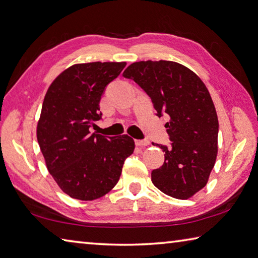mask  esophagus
<instances>
[{
  "mask_svg": "<svg viewBox=\"0 0 258 258\" xmlns=\"http://www.w3.org/2000/svg\"><path fill=\"white\" fill-rule=\"evenodd\" d=\"M149 145L148 140H136V146L138 147H146V146Z\"/></svg>",
  "mask_w": 258,
  "mask_h": 258,
  "instance_id": "34e87169",
  "label": "esophagus"
}]
</instances>
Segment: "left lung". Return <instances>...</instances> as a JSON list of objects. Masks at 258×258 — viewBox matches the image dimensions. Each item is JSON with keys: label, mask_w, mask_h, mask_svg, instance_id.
Returning <instances> with one entry per match:
<instances>
[{"label": "left lung", "mask_w": 258, "mask_h": 258, "mask_svg": "<svg viewBox=\"0 0 258 258\" xmlns=\"http://www.w3.org/2000/svg\"><path fill=\"white\" fill-rule=\"evenodd\" d=\"M147 93L157 115L167 113L172 147L162 167L152 172V182L167 196L186 200L207 185L218 154L219 122L206 84L196 73L169 60L137 61L122 74Z\"/></svg>", "instance_id": "left-lung-1"}]
</instances>
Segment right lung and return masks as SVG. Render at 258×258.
<instances>
[{"mask_svg":"<svg viewBox=\"0 0 258 258\" xmlns=\"http://www.w3.org/2000/svg\"><path fill=\"white\" fill-rule=\"evenodd\" d=\"M127 62H85L61 72L43 99L37 139L48 172L62 192L82 201L105 196L118 183L123 163L134 153L128 135L106 139L91 134L101 119L105 86Z\"/></svg>","mask_w":258,"mask_h":258,"instance_id":"right-lung-1","label":"right lung"}]
</instances>
